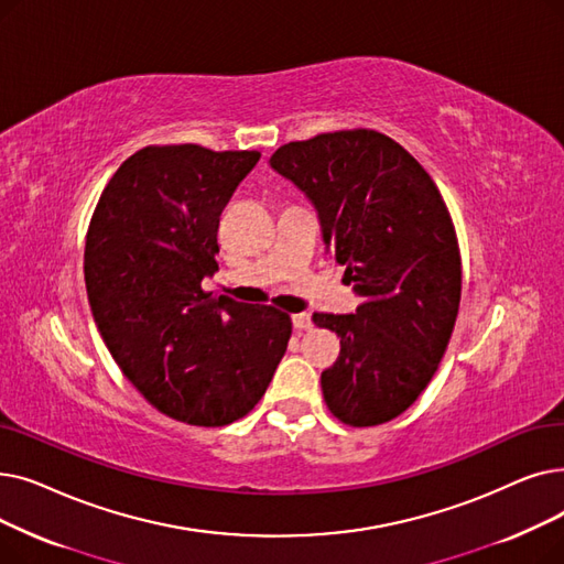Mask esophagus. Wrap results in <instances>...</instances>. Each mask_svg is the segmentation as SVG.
Segmentation results:
<instances>
[{"label":"esophagus","mask_w":564,"mask_h":564,"mask_svg":"<svg viewBox=\"0 0 564 564\" xmlns=\"http://www.w3.org/2000/svg\"><path fill=\"white\" fill-rule=\"evenodd\" d=\"M291 321H293V328H296V330H310L312 328V316L307 312L293 314Z\"/></svg>","instance_id":"1"}]
</instances>
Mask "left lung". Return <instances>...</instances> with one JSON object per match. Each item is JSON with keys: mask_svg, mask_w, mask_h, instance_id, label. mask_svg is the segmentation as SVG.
<instances>
[{"mask_svg": "<svg viewBox=\"0 0 564 564\" xmlns=\"http://www.w3.org/2000/svg\"><path fill=\"white\" fill-rule=\"evenodd\" d=\"M271 165L314 202L362 299L356 314H312L341 346L321 373L326 406L348 426L390 422L434 379L459 314L462 252L447 204L417 160L371 128L282 144Z\"/></svg>", "mask_w": 564, "mask_h": 564, "instance_id": "obj_1", "label": "left lung"}]
</instances>
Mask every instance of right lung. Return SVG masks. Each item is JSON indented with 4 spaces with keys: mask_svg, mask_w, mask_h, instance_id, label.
Here are the masks:
<instances>
[{
    "mask_svg": "<svg viewBox=\"0 0 564 564\" xmlns=\"http://www.w3.org/2000/svg\"><path fill=\"white\" fill-rule=\"evenodd\" d=\"M259 151L151 144L123 160L87 229L85 284L100 337L153 409L195 426L246 417L286 351L273 305L213 299L220 213Z\"/></svg>",
    "mask_w": 564,
    "mask_h": 564,
    "instance_id": "1",
    "label": "right lung"
}]
</instances>
